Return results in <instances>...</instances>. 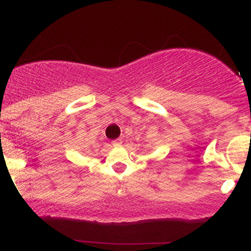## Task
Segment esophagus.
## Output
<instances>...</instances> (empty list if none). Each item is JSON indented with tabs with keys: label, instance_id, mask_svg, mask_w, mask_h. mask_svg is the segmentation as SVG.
I'll return each instance as SVG.
<instances>
[{
	"label": "esophagus",
	"instance_id": "1",
	"mask_svg": "<svg viewBox=\"0 0 251 251\" xmlns=\"http://www.w3.org/2000/svg\"><path fill=\"white\" fill-rule=\"evenodd\" d=\"M111 145H113L114 147H118V146H121V145H123V140H120V138H119V140L113 141V142H111Z\"/></svg>",
	"mask_w": 251,
	"mask_h": 251
}]
</instances>
